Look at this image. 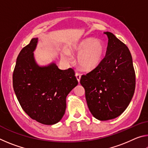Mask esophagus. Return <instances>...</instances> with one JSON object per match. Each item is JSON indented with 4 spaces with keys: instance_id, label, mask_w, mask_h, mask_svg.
I'll use <instances>...</instances> for the list:
<instances>
[{
    "instance_id": "34e87169",
    "label": "esophagus",
    "mask_w": 148,
    "mask_h": 148,
    "mask_svg": "<svg viewBox=\"0 0 148 148\" xmlns=\"http://www.w3.org/2000/svg\"><path fill=\"white\" fill-rule=\"evenodd\" d=\"M75 76H76V79L77 80V82H79L80 79H81V75H80L79 74H78V73H76Z\"/></svg>"
}]
</instances>
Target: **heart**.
Here are the masks:
<instances>
[{"mask_svg":"<svg viewBox=\"0 0 148 148\" xmlns=\"http://www.w3.org/2000/svg\"><path fill=\"white\" fill-rule=\"evenodd\" d=\"M70 53L77 54V62L80 68L91 71L101 64L104 56L105 48L102 42L94 38H87L72 44L69 51L64 49L62 54V59L66 61H71Z\"/></svg>","mask_w":148,"mask_h":148,"instance_id":"b5f03b06","label":"heart"}]
</instances>
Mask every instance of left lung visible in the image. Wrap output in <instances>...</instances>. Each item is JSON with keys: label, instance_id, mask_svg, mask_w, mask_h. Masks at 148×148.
<instances>
[{"label": "left lung", "instance_id": "obj_1", "mask_svg": "<svg viewBox=\"0 0 148 148\" xmlns=\"http://www.w3.org/2000/svg\"><path fill=\"white\" fill-rule=\"evenodd\" d=\"M104 33L108 38L106 56L97 68L80 79L89 111L101 121L116 118L126 110L136 84L129 48L112 32Z\"/></svg>", "mask_w": 148, "mask_h": 148}]
</instances>
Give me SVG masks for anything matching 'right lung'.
I'll return each instance as SVG.
<instances>
[{"label":"right lung","instance_id":"1","mask_svg":"<svg viewBox=\"0 0 148 148\" xmlns=\"http://www.w3.org/2000/svg\"><path fill=\"white\" fill-rule=\"evenodd\" d=\"M38 42L32 38L18 55L13 73V87L25 112L44 125L61 121L67 95L78 82L73 70H61L56 62L40 66L34 53Z\"/></svg>","mask_w":148,"mask_h":148}]
</instances>
